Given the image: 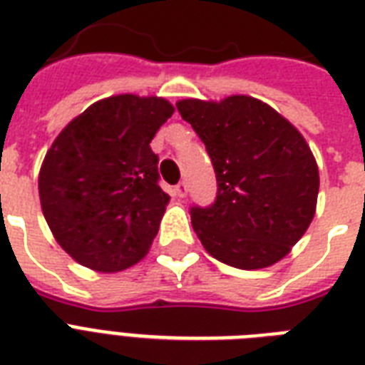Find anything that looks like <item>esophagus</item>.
<instances>
[{
	"label": "esophagus",
	"mask_w": 365,
	"mask_h": 365,
	"mask_svg": "<svg viewBox=\"0 0 365 365\" xmlns=\"http://www.w3.org/2000/svg\"><path fill=\"white\" fill-rule=\"evenodd\" d=\"M174 193H176V197H180V199H183L185 195H187V185H185V182H180L174 187Z\"/></svg>",
	"instance_id": "34e87169"
}]
</instances>
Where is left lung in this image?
Instances as JSON below:
<instances>
[{
	"mask_svg": "<svg viewBox=\"0 0 365 365\" xmlns=\"http://www.w3.org/2000/svg\"><path fill=\"white\" fill-rule=\"evenodd\" d=\"M176 108L216 170V202L191 208L205 250L244 271L274 265L317 212L320 176L309 143L277 110L244 94L180 100Z\"/></svg>",
	"mask_w": 365,
	"mask_h": 365,
	"instance_id": "obj_1",
	"label": "left lung"
}]
</instances>
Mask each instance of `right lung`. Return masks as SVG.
Instances as JSON below:
<instances>
[{
  "mask_svg": "<svg viewBox=\"0 0 365 365\" xmlns=\"http://www.w3.org/2000/svg\"><path fill=\"white\" fill-rule=\"evenodd\" d=\"M174 113L159 96L117 94L66 125L43 159L39 200L56 242L98 272L149 252L170 197L149 143Z\"/></svg>",
  "mask_w": 365,
  "mask_h": 365,
  "instance_id": "obj_1",
  "label": "right lung"
}]
</instances>
